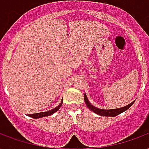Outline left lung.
I'll list each match as a JSON object with an SVG mask.
<instances>
[{
  "mask_svg": "<svg viewBox=\"0 0 149 149\" xmlns=\"http://www.w3.org/2000/svg\"><path fill=\"white\" fill-rule=\"evenodd\" d=\"M84 99H85V104L87 106V107L88 109L92 110L93 112L95 113L98 115H100V116H116L119 114H120L123 112L126 111L127 109H128L130 107L132 106L134 101L130 103V104L127 105L126 107H121V108H117V109H99L97 107H94L93 105L91 104L89 101L88 100V98L86 96V95L85 94L84 95Z\"/></svg>",
  "mask_w": 149,
  "mask_h": 149,
  "instance_id": "1",
  "label": "left lung"
}]
</instances>
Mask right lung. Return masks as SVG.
<instances>
[{
    "instance_id": "1",
    "label": "right lung",
    "mask_w": 149,
    "mask_h": 149,
    "mask_svg": "<svg viewBox=\"0 0 149 149\" xmlns=\"http://www.w3.org/2000/svg\"><path fill=\"white\" fill-rule=\"evenodd\" d=\"M62 103H63V100H62L61 102L60 103V105H59V106H57L56 107H55L54 109H52L51 110H49V111H47V112H41V113H37L28 114V116H30V117H33V118H34V119L41 118V117H44V116H50V115L54 114L55 112H56L59 109H60V107H61Z\"/></svg>"
}]
</instances>
